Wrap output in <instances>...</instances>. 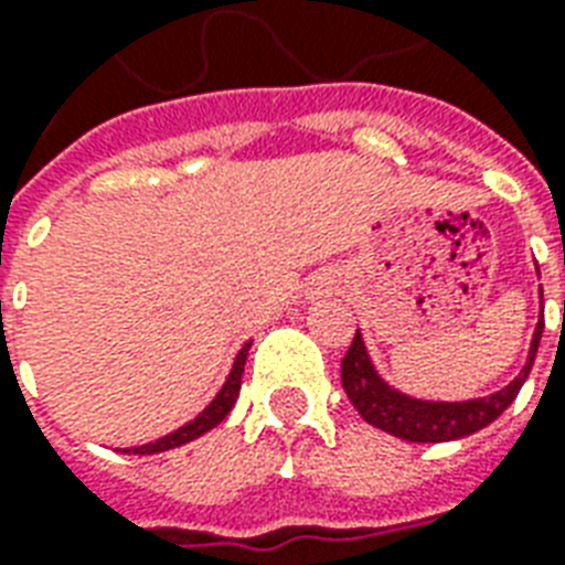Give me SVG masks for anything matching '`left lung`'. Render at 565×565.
Wrapping results in <instances>:
<instances>
[{"label":"left lung","instance_id":"obj_1","mask_svg":"<svg viewBox=\"0 0 565 565\" xmlns=\"http://www.w3.org/2000/svg\"><path fill=\"white\" fill-rule=\"evenodd\" d=\"M543 326L545 322L540 319L534 340H531V354H527L525 370L519 372L513 384H508L499 393L487 395V398L446 404L419 402V398H407V395L395 393L372 370L370 354L363 349L361 334H354L352 345H349V352L343 358V390L370 425L393 434V437L407 439V443H448V439L469 437L475 430L487 428L490 422L499 419L501 413L513 404V398H516L522 384H525L527 372L534 366Z\"/></svg>","mask_w":565,"mask_h":565}]
</instances>
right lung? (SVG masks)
<instances>
[{
  "mask_svg": "<svg viewBox=\"0 0 565 565\" xmlns=\"http://www.w3.org/2000/svg\"><path fill=\"white\" fill-rule=\"evenodd\" d=\"M248 349H252V343H246L243 349H239L237 361H234V370H231L228 381H225V386L220 390V395L213 398L207 407H204L199 416H195L193 422H188L184 428L172 430L170 437L158 439V443H149V446H137L131 448V455H154V451H167V448H175V446H184V443H190V439L202 437V434H207L211 428H216L225 416L231 413V407H234V402H237L239 395V384H243V366H246V354Z\"/></svg>",
  "mask_w": 565,
  "mask_h": 565,
  "instance_id": "obj_1",
  "label": "right lung"
}]
</instances>
